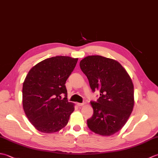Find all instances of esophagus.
<instances>
[{"mask_svg": "<svg viewBox=\"0 0 158 158\" xmlns=\"http://www.w3.org/2000/svg\"><path fill=\"white\" fill-rule=\"evenodd\" d=\"M83 105H84V103H77V106H82Z\"/></svg>", "mask_w": 158, "mask_h": 158, "instance_id": "34e87169", "label": "esophagus"}]
</instances>
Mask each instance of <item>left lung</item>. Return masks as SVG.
I'll return each mask as SVG.
<instances>
[{"mask_svg":"<svg viewBox=\"0 0 158 158\" xmlns=\"http://www.w3.org/2000/svg\"><path fill=\"white\" fill-rule=\"evenodd\" d=\"M92 92H100L96 101H91L94 113L87 120L92 132L110 136L122 128L132 111L134 85L128 74L115 60L100 56H89L80 62Z\"/></svg>","mask_w":158,"mask_h":158,"instance_id":"1","label":"left lung"}]
</instances>
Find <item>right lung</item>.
I'll return each instance as SVG.
<instances>
[{"instance_id":"right-lung-1","label":"right lung","mask_w":158,"mask_h":158,"mask_svg":"<svg viewBox=\"0 0 158 158\" xmlns=\"http://www.w3.org/2000/svg\"><path fill=\"white\" fill-rule=\"evenodd\" d=\"M77 60L69 56L52 57L32 67L26 76L22 88L23 108L40 132H58L68 123L75 108L67 100L65 83Z\"/></svg>"}]
</instances>
